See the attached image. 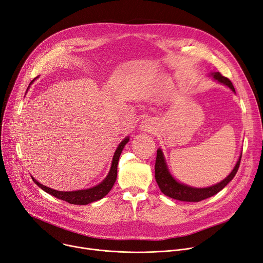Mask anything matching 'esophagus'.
<instances>
[{
  "label": "esophagus",
  "mask_w": 263,
  "mask_h": 263,
  "mask_svg": "<svg viewBox=\"0 0 263 263\" xmlns=\"http://www.w3.org/2000/svg\"><path fill=\"white\" fill-rule=\"evenodd\" d=\"M140 128H141L143 132H147V133L153 132L154 128H155V123H154L151 119H146V120H144V121L141 123Z\"/></svg>",
  "instance_id": "obj_1"
}]
</instances>
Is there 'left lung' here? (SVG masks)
<instances>
[{
  "label": "left lung",
  "instance_id": "8db88e82",
  "mask_svg": "<svg viewBox=\"0 0 263 263\" xmlns=\"http://www.w3.org/2000/svg\"><path fill=\"white\" fill-rule=\"evenodd\" d=\"M210 75L215 81L229 87L236 93L233 83H231L227 77L223 76L220 72H212L210 73ZM241 156L242 155H240L239 160L237 161L231 173L221 182L208 188H193V187L187 186V184L178 182L177 180H175V178L171 174H170L168 168L164 160L163 153L159 148L157 149V157L155 162V178L159 186V189L166 196L174 199L182 200V202H200V200L206 199L208 197L213 196L214 194H217L226 186L229 181L233 180V178L238 172V168L241 162Z\"/></svg>",
  "mask_w": 263,
  "mask_h": 263
}]
</instances>
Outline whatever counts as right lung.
<instances>
[{
    "label": "right lung",
    "instance_id": "right-lung-1",
    "mask_svg": "<svg viewBox=\"0 0 263 263\" xmlns=\"http://www.w3.org/2000/svg\"><path fill=\"white\" fill-rule=\"evenodd\" d=\"M33 82L34 81L30 82V84H32ZM128 141H129V137H126L124 140H123L119 144L118 148L115 152L109 173H108L106 178L96 187H92V188L86 189V190L64 192V191H57V190L51 189L49 187H45V186H43V184H41L40 182H38L34 177H32V179L35 181L37 186H39V188H41L46 193H49V194H51V195H53V196H55L59 199H63V200H65V202H68L70 204H73V205H87V204H90L92 202H96V200H99V199L103 198L105 195L108 194V192L111 190L114 183L116 182V179H117L118 162H119L120 155H121L123 148H124L125 144Z\"/></svg>",
    "mask_w": 263,
    "mask_h": 263
}]
</instances>
